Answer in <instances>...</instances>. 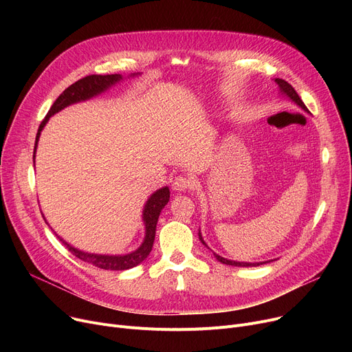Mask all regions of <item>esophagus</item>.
Returning a JSON list of instances; mask_svg holds the SVG:
<instances>
[{
	"label": "esophagus",
	"instance_id": "34e87169",
	"mask_svg": "<svg viewBox=\"0 0 352 352\" xmlns=\"http://www.w3.org/2000/svg\"><path fill=\"white\" fill-rule=\"evenodd\" d=\"M194 187V181L190 177L186 175H178L175 177V179L173 181V190L174 191H188Z\"/></svg>",
	"mask_w": 352,
	"mask_h": 352
}]
</instances>
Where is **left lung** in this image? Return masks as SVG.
Wrapping results in <instances>:
<instances>
[{
    "mask_svg": "<svg viewBox=\"0 0 352 352\" xmlns=\"http://www.w3.org/2000/svg\"><path fill=\"white\" fill-rule=\"evenodd\" d=\"M275 81V84L278 85V89H280V94L284 97V98H287V100H289L291 102H294L295 105H298L301 109H304L305 113H309L308 111V108L305 107V104L302 102V100L300 98V96L297 94V91H295L287 81H284V80H281V78H275L274 80ZM198 236H199V241L202 243V245H206L207 248H208V245L206 244V241H204V238H202V235H201V231H198ZM210 250V248H208ZM214 254V256L217 258V260L219 261V263H223V264H226V265H234V267H256V265H263V264H267V263H271V261H275V260H268V261H260V263H244V261H234V260H227V258H224V256H221V255H218V254H215V252H212Z\"/></svg>",
    "mask_w": 352,
    "mask_h": 352,
    "instance_id": "1",
    "label": "left lung"
}]
</instances>
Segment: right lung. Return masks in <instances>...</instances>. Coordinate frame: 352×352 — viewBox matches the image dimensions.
<instances>
[{"instance_id": "add662e5", "label": "right lung", "mask_w": 352, "mask_h": 352, "mask_svg": "<svg viewBox=\"0 0 352 352\" xmlns=\"http://www.w3.org/2000/svg\"><path fill=\"white\" fill-rule=\"evenodd\" d=\"M140 76V72H134L129 77H137ZM124 80V77L121 74H108V76H88L84 77L81 80H78L77 82H74L72 85H69L63 94L54 101L52 107L50 108L47 117L43 120L38 133H36L35 137V146H34V164H35V153H36V145H38L40 141V135L41 131L44 129L45 124L48 122V120L54 116L60 113L61 109L67 108L68 105L77 104V102H82L87 100L94 98L102 92L108 91L111 87H114L116 84L121 82ZM170 201V188L168 187H162L160 190H157L155 192H153L150 195V198L146 199L144 210H142V223H144V228H145V235L141 245L135 250L128 254H121V255H108V254H92V252H85L81 251L78 248H74L71 244H68L67 241L61 236L60 241H63L64 245H67V248L76 255L80 260L96 265L98 268L102 270H109V271H122V270H129L138 264H141L145 258L148 256V254L151 252L153 250V244H154V238H155V230H157V223H158V217L162 211V208L168 204ZM44 217V215H43ZM45 219V217H44ZM47 223V219H45ZM48 224V223H47Z\"/></svg>"}]
</instances>
